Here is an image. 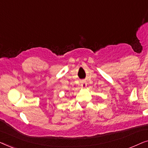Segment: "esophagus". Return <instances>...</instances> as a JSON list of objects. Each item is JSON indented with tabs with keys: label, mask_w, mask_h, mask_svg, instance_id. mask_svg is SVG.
Listing matches in <instances>:
<instances>
[{
	"label": "esophagus",
	"mask_w": 148,
	"mask_h": 148,
	"mask_svg": "<svg viewBox=\"0 0 148 148\" xmlns=\"http://www.w3.org/2000/svg\"><path fill=\"white\" fill-rule=\"evenodd\" d=\"M81 86L82 88H85L86 86V81H82L81 82Z\"/></svg>",
	"instance_id": "34e87169"
}]
</instances>
